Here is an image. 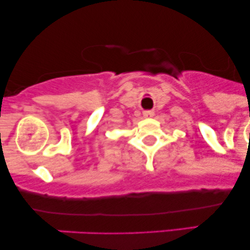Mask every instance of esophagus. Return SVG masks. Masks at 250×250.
Segmentation results:
<instances>
[{"label":"esophagus","mask_w":250,"mask_h":250,"mask_svg":"<svg viewBox=\"0 0 250 250\" xmlns=\"http://www.w3.org/2000/svg\"><path fill=\"white\" fill-rule=\"evenodd\" d=\"M143 116H145L146 119H150V117L154 116V111H153V110H146V111H143Z\"/></svg>","instance_id":"1"}]
</instances>
